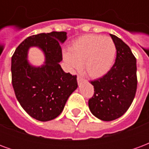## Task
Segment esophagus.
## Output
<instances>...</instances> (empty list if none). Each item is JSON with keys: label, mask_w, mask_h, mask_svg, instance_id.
Masks as SVG:
<instances>
[{"label": "esophagus", "mask_w": 149, "mask_h": 149, "mask_svg": "<svg viewBox=\"0 0 149 149\" xmlns=\"http://www.w3.org/2000/svg\"><path fill=\"white\" fill-rule=\"evenodd\" d=\"M84 81V80L83 79V78L81 77L80 76H77V82L78 83H81V82H83Z\"/></svg>", "instance_id": "34e87169"}]
</instances>
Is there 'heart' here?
<instances>
[{"label":"heart","instance_id":"b5f03b06","mask_svg":"<svg viewBox=\"0 0 149 149\" xmlns=\"http://www.w3.org/2000/svg\"><path fill=\"white\" fill-rule=\"evenodd\" d=\"M116 45L110 37L87 34L72 44L64 60L71 71L83 64L84 71L92 78H100L112 68L116 56Z\"/></svg>","mask_w":149,"mask_h":149}]
</instances>
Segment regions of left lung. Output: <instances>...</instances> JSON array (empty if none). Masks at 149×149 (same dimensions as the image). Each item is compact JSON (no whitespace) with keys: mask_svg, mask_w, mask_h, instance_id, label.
I'll list each match as a JSON object with an SVG mask.
<instances>
[{"mask_svg":"<svg viewBox=\"0 0 149 149\" xmlns=\"http://www.w3.org/2000/svg\"><path fill=\"white\" fill-rule=\"evenodd\" d=\"M116 49L115 63L101 78L91 81L94 95L88 100L91 112L104 121L120 117L133 101L136 88V59L121 39L110 34Z\"/></svg>","mask_w":149,"mask_h":149,"instance_id":"1","label":"left lung"}]
</instances>
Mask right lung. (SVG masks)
Segmentation results:
<instances>
[{"mask_svg": "<svg viewBox=\"0 0 149 149\" xmlns=\"http://www.w3.org/2000/svg\"><path fill=\"white\" fill-rule=\"evenodd\" d=\"M67 39L65 32L40 33L27 37L12 56V84L21 107L33 118L49 121L57 117L69 96L77 88V76L66 73L60 65L61 44ZM31 47H38L46 56L39 67L27 61Z\"/></svg>", "mask_w": 149, "mask_h": 149, "instance_id": "1", "label": "right lung"}]
</instances>
